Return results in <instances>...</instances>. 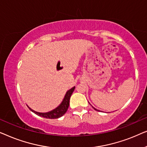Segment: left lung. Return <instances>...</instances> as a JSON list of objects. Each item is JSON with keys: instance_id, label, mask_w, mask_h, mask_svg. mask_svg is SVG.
Wrapping results in <instances>:
<instances>
[{"instance_id": "obj_1", "label": "left lung", "mask_w": 147, "mask_h": 147, "mask_svg": "<svg viewBox=\"0 0 147 147\" xmlns=\"http://www.w3.org/2000/svg\"><path fill=\"white\" fill-rule=\"evenodd\" d=\"M92 107H93V106H92ZM93 108H94V110H97V111H98V110L97 109H96V108H94V107H93Z\"/></svg>"}]
</instances>
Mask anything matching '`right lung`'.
Wrapping results in <instances>:
<instances>
[{"mask_svg": "<svg viewBox=\"0 0 147 147\" xmlns=\"http://www.w3.org/2000/svg\"><path fill=\"white\" fill-rule=\"evenodd\" d=\"M74 90H75V87L72 88L71 89L68 90L67 93L65 94V98H64L63 102H61V104H60L57 108H56L55 109H54L51 112H46V113H41V112H37L34 111L33 110L31 109L29 107V108L31 110V111L34 112V113L37 114L38 116H41V117H43L45 118H49V119H55V118H60L61 116H63L66 112H67L68 107H69V105L70 97H71V94L74 91Z\"/></svg>", "mask_w": 147, "mask_h": 147, "instance_id": "1", "label": "right lung"}]
</instances>
